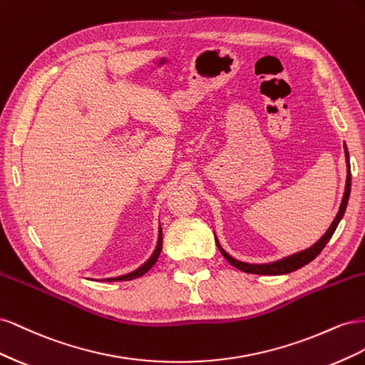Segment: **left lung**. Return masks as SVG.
<instances>
[{
  "instance_id": "8db88e82",
  "label": "left lung",
  "mask_w": 365,
  "mask_h": 365,
  "mask_svg": "<svg viewBox=\"0 0 365 365\" xmlns=\"http://www.w3.org/2000/svg\"><path fill=\"white\" fill-rule=\"evenodd\" d=\"M344 150H346V160H347V181H346V192H344V196H342V202H341V207H339V212L336 215V217L334 219L332 225L329 227V230L326 231V235L319 239L317 244H314L311 248H307L304 251H300V252H295L292 254V256L289 257H284L282 260H277V262H272V263H263V264H254V263H245V262H239L236 259H233L230 256V254L227 251H224V248L219 245V242L216 239V245L219 248V251L222 252V256L233 264L235 268L244 271V272H248V274H264V275H280V274H289L292 271H297L300 269L302 267H304V264H307L309 262H312L319 252L323 251V248L326 247L327 242L330 240V237L334 236L335 230L339 224V220L342 219V216H344V212H346V207H347V202H349V196H350V185H351V173H350V161H349V152H347V148L344 146Z\"/></svg>"
}]
</instances>
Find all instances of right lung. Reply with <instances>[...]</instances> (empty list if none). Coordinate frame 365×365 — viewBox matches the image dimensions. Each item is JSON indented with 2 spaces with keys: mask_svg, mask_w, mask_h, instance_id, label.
Segmentation results:
<instances>
[{
  "mask_svg": "<svg viewBox=\"0 0 365 365\" xmlns=\"http://www.w3.org/2000/svg\"><path fill=\"white\" fill-rule=\"evenodd\" d=\"M161 248H163V230H161V227H160V233H158V244H157V248H155V251H153V254L150 256V259L146 262V263H143L141 267L138 268V269H135V271H132V272H129V274H125V275H120V277H114V279H106L105 282H125V280H134V279H137V277H141L143 274H146L153 264L157 263V260H158V257H160V252H161Z\"/></svg>",
  "mask_w": 365,
  "mask_h": 365,
  "instance_id": "1",
  "label": "right lung"
}]
</instances>
